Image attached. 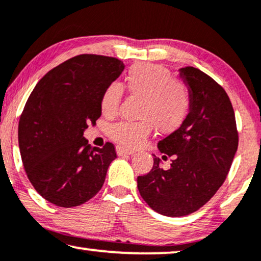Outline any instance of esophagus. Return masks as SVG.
Segmentation results:
<instances>
[{"label":"esophagus","mask_w":261,"mask_h":261,"mask_svg":"<svg viewBox=\"0 0 261 261\" xmlns=\"http://www.w3.org/2000/svg\"><path fill=\"white\" fill-rule=\"evenodd\" d=\"M134 150H130V149H126L124 147H120V145H118L117 147V155L118 156H126V155H133L134 154Z\"/></svg>","instance_id":"34e87169"}]
</instances>
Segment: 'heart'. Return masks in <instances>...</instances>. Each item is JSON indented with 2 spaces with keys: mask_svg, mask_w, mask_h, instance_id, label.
I'll return each mask as SVG.
<instances>
[{
  "mask_svg": "<svg viewBox=\"0 0 261 261\" xmlns=\"http://www.w3.org/2000/svg\"><path fill=\"white\" fill-rule=\"evenodd\" d=\"M126 88L136 98L143 100L140 121H120L111 127V137L128 148H136L147 140L152 127L160 134L178 130L191 110V94L182 82L173 80L168 69L159 64L134 65L126 76ZM123 98V86L109 85L101 95V111L112 117L118 112Z\"/></svg>",
  "mask_w": 261,
  "mask_h": 261,
  "instance_id": "obj_1",
  "label": "heart"
}]
</instances>
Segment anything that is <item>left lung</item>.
I'll return each instance as SVG.
<instances>
[{
    "instance_id": "8db88e82",
    "label": "left lung",
    "mask_w": 261,
    "mask_h": 261,
    "mask_svg": "<svg viewBox=\"0 0 261 261\" xmlns=\"http://www.w3.org/2000/svg\"><path fill=\"white\" fill-rule=\"evenodd\" d=\"M180 79L191 94L186 120L158 143L159 150L171 156L168 169L154 156L147 175L137 178L145 203L169 217L186 216L200 209L224 182L238 150L235 113L225 90L193 67L179 69Z\"/></svg>"
}]
</instances>
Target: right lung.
<instances>
[{
  "instance_id": "1",
  "label": "right lung",
  "mask_w": 261,
  "mask_h": 261,
  "mask_svg": "<svg viewBox=\"0 0 261 261\" xmlns=\"http://www.w3.org/2000/svg\"><path fill=\"white\" fill-rule=\"evenodd\" d=\"M125 68L117 58L80 55L47 72L31 93L19 121V148L31 184L62 207L86 203L101 190L117 158L114 145L83 137L101 116V95Z\"/></svg>"
}]
</instances>
